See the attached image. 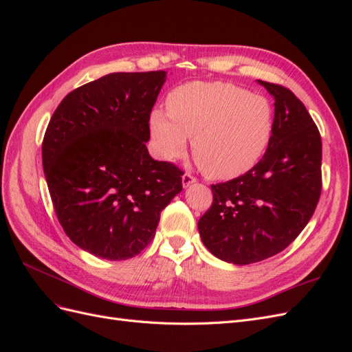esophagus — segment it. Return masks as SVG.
I'll return each instance as SVG.
<instances>
[{"label":"esophagus","mask_w":352,"mask_h":352,"mask_svg":"<svg viewBox=\"0 0 352 352\" xmlns=\"http://www.w3.org/2000/svg\"><path fill=\"white\" fill-rule=\"evenodd\" d=\"M194 182H197V177L192 176L190 173H185L182 176V184H184V188H188L189 185H192Z\"/></svg>","instance_id":"esophagus-1"}]
</instances>
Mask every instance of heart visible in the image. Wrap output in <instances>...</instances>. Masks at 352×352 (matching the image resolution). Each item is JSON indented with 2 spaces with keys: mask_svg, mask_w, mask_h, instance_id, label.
<instances>
[{
  "mask_svg": "<svg viewBox=\"0 0 352 352\" xmlns=\"http://www.w3.org/2000/svg\"><path fill=\"white\" fill-rule=\"evenodd\" d=\"M167 113L153 110L151 135L166 158H177L192 136L198 167L214 179L247 173L267 148L273 110L261 95L226 82H189L167 97Z\"/></svg>",
  "mask_w": 352,
  "mask_h": 352,
  "instance_id": "b5f03b06",
  "label": "heart"
}]
</instances>
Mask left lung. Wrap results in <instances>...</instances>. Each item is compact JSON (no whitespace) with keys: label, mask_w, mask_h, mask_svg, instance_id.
Returning <instances> with one entry per match:
<instances>
[{"label":"left lung","mask_w":352,"mask_h":352,"mask_svg":"<svg viewBox=\"0 0 352 352\" xmlns=\"http://www.w3.org/2000/svg\"><path fill=\"white\" fill-rule=\"evenodd\" d=\"M274 98L270 142L247 173L211 185L198 221L217 258L251 264L283 251L310 221L322 194V138L305 105L282 85L258 80Z\"/></svg>","instance_id":"8db88e82"}]
</instances>
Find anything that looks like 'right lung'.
Masks as SVG:
<instances>
[{
    "label": "right lung",
    "instance_id": "add662e5",
    "mask_svg": "<svg viewBox=\"0 0 352 352\" xmlns=\"http://www.w3.org/2000/svg\"><path fill=\"white\" fill-rule=\"evenodd\" d=\"M166 72L110 73L67 94L42 141V166L63 230L95 257L132 258L182 190L184 172L148 154L150 116Z\"/></svg>",
    "mask_w": 352,
    "mask_h": 352
}]
</instances>
